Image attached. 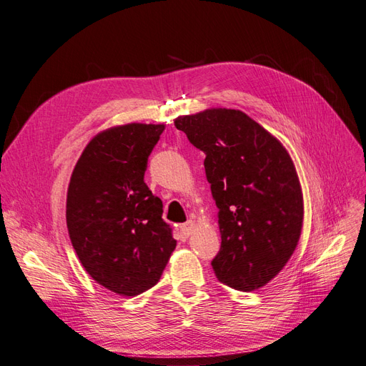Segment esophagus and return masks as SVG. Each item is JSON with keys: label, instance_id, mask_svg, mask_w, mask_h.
Returning <instances> with one entry per match:
<instances>
[{"label": "esophagus", "instance_id": "34e87169", "mask_svg": "<svg viewBox=\"0 0 366 366\" xmlns=\"http://www.w3.org/2000/svg\"><path fill=\"white\" fill-rule=\"evenodd\" d=\"M195 227H197V224H195L194 219L186 221L184 224H182V234H183L184 237H189V235H192V232L195 230Z\"/></svg>", "mask_w": 366, "mask_h": 366}]
</instances>
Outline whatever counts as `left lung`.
<instances>
[{"label":"left lung","instance_id":"8db88e82","mask_svg":"<svg viewBox=\"0 0 366 366\" xmlns=\"http://www.w3.org/2000/svg\"><path fill=\"white\" fill-rule=\"evenodd\" d=\"M174 125L206 154L221 235L215 276L239 292L261 289L289 262L302 232L304 197L289 151L239 109L207 108Z\"/></svg>","mask_w":366,"mask_h":366}]
</instances>
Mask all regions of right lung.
<instances>
[{
	"label": "right lung",
	"mask_w": 366,
	"mask_h": 366,
	"mask_svg": "<svg viewBox=\"0 0 366 366\" xmlns=\"http://www.w3.org/2000/svg\"><path fill=\"white\" fill-rule=\"evenodd\" d=\"M164 124L116 125L96 134L67 192V227L82 267L107 290L137 296L156 285L177 246L163 204L143 175Z\"/></svg>",
	"instance_id": "right-lung-1"
}]
</instances>
